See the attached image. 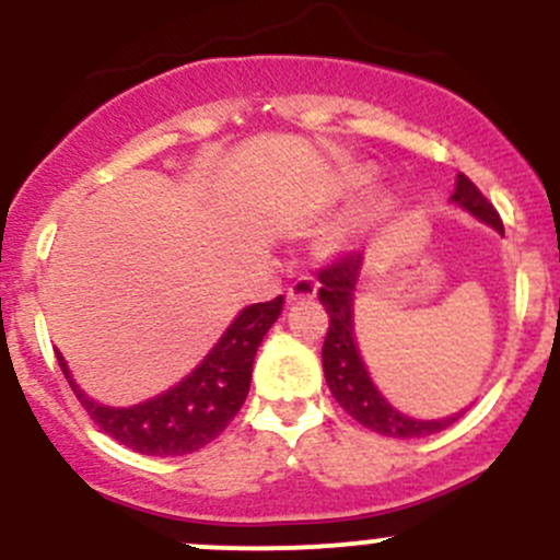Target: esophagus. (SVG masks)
Returning a JSON list of instances; mask_svg holds the SVG:
<instances>
[{"label":"esophagus","mask_w":560,"mask_h":560,"mask_svg":"<svg viewBox=\"0 0 560 560\" xmlns=\"http://www.w3.org/2000/svg\"><path fill=\"white\" fill-rule=\"evenodd\" d=\"M316 290H319V284H316L314 279H308V276H303V279H298L295 284H290V290H287V301L290 303L308 301V298L316 295Z\"/></svg>","instance_id":"esophagus-1"}]
</instances>
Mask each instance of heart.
Instances as JSON below:
<instances>
[{"label":"heart","instance_id":"heart-1","mask_svg":"<svg viewBox=\"0 0 560 560\" xmlns=\"http://www.w3.org/2000/svg\"><path fill=\"white\" fill-rule=\"evenodd\" d=\"M371 180H374L371 171H358V173L349 175L347 189L363 191V189H369ZM395 211H398V197L389 195V191H382V195L369 197V200H365L363 206H360L358 211H354L352 217L343 222L341 235H347V238H363V235H369L371 230H376L380 224H385L387 219H393Z\"/></svg>","mask_w":560,"mask_h":560}]
</instances>
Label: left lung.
Here are the masks:
<instances>
[{"label": "left lung", "instance_id": "obj_1", "mask_svg": "<svg viewBox=\"0 0 560 560\" xmlns=\"http://www.w3.org/2000/svg\"><path fill=\"white\" fill-rule=\"evenodd\" d=\"M450 202L460 208V211L471 213L477 222L488 224L495 233L504 235V224H501L495 208L485 200L482 191L463 173H457L455 191ZM360 270H363V257L349 254L341 262L330 265V268L319 273V303L327 308V316H330L325 347H322V369H325V382L330 387L332 398L360 425L371 428V431L382 433V436L422 439L444 431V428L453 425L457 417H463L466 409L439 417V420L409 417L400 409H395L382 395V389L376 387V382L371 380L369 365H365L363 354H360L358 336H354V292H358Z\"/></svg>", "mask_w": 560, "mask_h": 560}]
</instances>
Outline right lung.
<instances>
[{"mask_svg": "<svg viewBox=\"0 0 560 560\" xmlns=\"http://www.w3.org/2000/svg\"><path fill=\"white\" fill-rule=\"evenodd\" d=\"M281 308L284 295L241 308L191 374L165 393L132 406L100 404L83 393L61 352H56V360L83 409L107 436L140 455H189L213 442L241 411L252 385L254 354Z\"/></svg>", "mask_w": 560, "mask_h": 560, "instance_id": "1", "label": "right lung"}]
</instances>
